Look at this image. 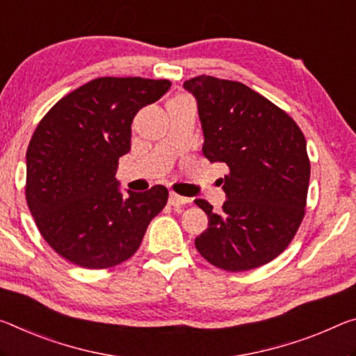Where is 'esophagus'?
<instances>
[{"mask_svg":"<svg viewBox=\"0 0 356 356\" xmlns=\"http://www.w3.org/2000/svg\"><path fill=\"white\" fill-rule=\"evenodd\" d=\"M190 200L185 198V196H180L177 193H174V191H171L169 193V204L171 206H182V204H187Z\"/></svg>","mask_w":356,"mask_h":356,"instance_id":"34e87169","label":"esophagus"}]
</instances>
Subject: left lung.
I'll list each match as a JSON object with an SVG mask.
<instances>
[{
    "instance_id": "1",
    "label": "left lung",
    "mask_w": 356,
    "mask_h": 356,
    "mask_svg": "<svg viewBox=\"0 0 356 356\" xmlns=\"http://www.w3.org/2000/svg\"><path fill=\"white\" fill-rule=\"evenodd\" d=\"M196 98L202 154L229 172L220 213L196 200L209 227L195 239L209 263L229 273L263 266L284 252L306 212L310 161L296 122L244 83L212 76L184 82Z\"/></svg>"
}]
</instances>
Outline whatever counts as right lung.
Here are the masks:
<instances>
[{
  "label": "right lung",
  "instance_id": "add662e5",
  "mask_svg": "<svg viewBox=\"0 0 356 356\" xmlns=\"http://www.w3.org/2000/svg\"><path fill=\"white\" fill-rule=\"evenodd\" d=\"M171 82L99 77L61 98L39 122L26 150V204L47 244L87 269L117 266L139 249L168 188L123 196L118 158L131 149V123Z\"/></svg>",
  "mask_w": 356,
  "mask_h": 356
}]
</instances>
